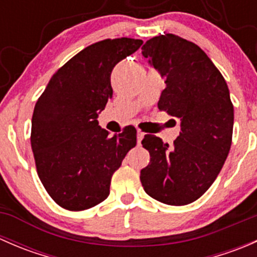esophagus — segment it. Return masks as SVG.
I'll return each instance as SVG.
<instances>
[{"label":"esophagus","mask_w":257,"mask_h":257,"mask_svg":"<svg viewBox=\"0 0 257 257\" xmlns=\"http://www.w3.org/2000/svg\"><path fill=\"white\" fill-rule=\"evenodd\" d=\"M143 138H144L143 132H141V131L137 132V142H138V144H141V142L143 141Z\"/></svg>","instance_id":"34e87169"}]
</instances>
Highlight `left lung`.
Returning <instances> with one entry per match:
<instances>
[{
	"label": "left lung",
	"instance_id": "8db88e82",
	"mask_svg": "<svg viewBox=\"0 0 257 257\" xmlns=\"http://www.w3.org/2000/svg\"><path fill=\"white\" fill-rule=\"evenodd\" d=\"M142 54L165 79L158 108L180 119L172 148L155 136L142 144L150 163L141 170L145 193L168 205L198 200L219 175L232 139L234 107L219 69L195 43L167 33L150 38Z\"/></svg>",
	"mask_w": 257,
	"mask_h": 257
}]
</instances>
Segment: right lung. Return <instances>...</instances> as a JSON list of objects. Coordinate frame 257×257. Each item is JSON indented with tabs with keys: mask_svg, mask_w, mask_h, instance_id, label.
<instances>
[{
	"mask_svg": "<svg viewBox=\"0 0 257 257\" xmlns=\"http://www.w3.org/2000/svg\"><path fill=\"white\" fill-rule=\"evenodd\" d=\"M142 45L121 37L88 46L52 76L36 103L31 131L36 168L63 209L80 211L105 200L112 175L136 147L134 126L109 137L97 118L113 95L114 66Z\"/></svg>",
	"mask_w": 257,
	"mask_h": 257,
	"instance_id": "right-lung-1",
	"label": "right lung"
}]
</instances>
